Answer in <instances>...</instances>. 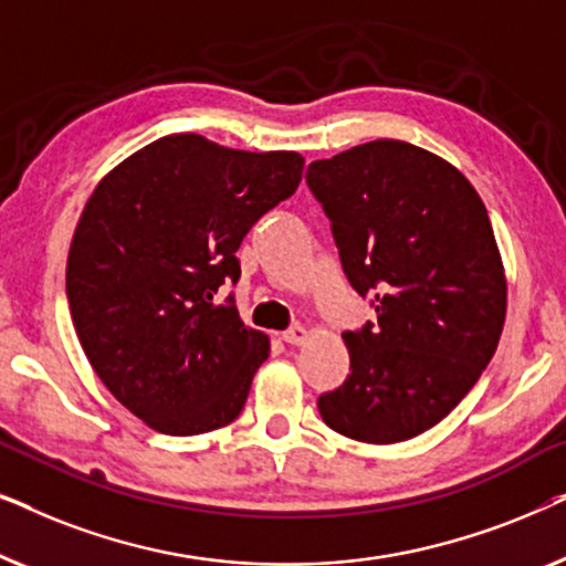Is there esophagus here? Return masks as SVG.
<instances>
[{
    "label": "esophagus",
    "mask_w": 566,
    "mask_h": 566,
    "mask_svg": "<svg viewBox=\"0 0 566 566\" xmlns=\"http://www.w3.org/2000/svg\"><path fill=\"white\" fill-rule=\"evenodd\" d=\"M308 335H312V332H308V329L304 327V324H293L291 329L283 332V339H285V343H289V345H304L306 339H308Z\"/></svg>",
    "instance_id": "1"
}]
</instances>
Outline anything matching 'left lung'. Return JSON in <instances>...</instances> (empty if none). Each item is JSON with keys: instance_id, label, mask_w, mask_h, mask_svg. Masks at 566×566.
Wrapping results in <instances>:
<instances>
[{"instance_id": "8db88e82", "label": "left lung", "mask_w": 566, "mask_h": 566, "mask_svg": "<svg viewBox=\"0 0 566 566\" xmlns=\"http://www.w3.org/2000/svg\"><path fill=\"white\" fill-rule=\"evenodd\" d=\"M306 182L347 281L378 314L343 335L350 376L316 401L322 420L360 443L420 436L479 381L505 324V268L482 198L446 159L394 138L312 161Z\"/></svg>"}]
</instances>
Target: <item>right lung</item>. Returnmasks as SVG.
<instances>
[{
  "label": "right lung",
  "mask_w": 566,
  "mask_h": 566,
  "mask_svg": "<svg viewBox=\"0 0 566 566\" xmlns=\"http://www.w3.org/2000/svg\"><path fill=\"white\" fill-rule=\"evenodd\" d=\"M301 172L296 151L172 134L90 196L66 260L69 312L99 381L149 428L200 436L242 412L270 339L216 293L239 281V244Z\"/></svg>",
  "instance_id": "right-lung-1"
}]
</instances>
